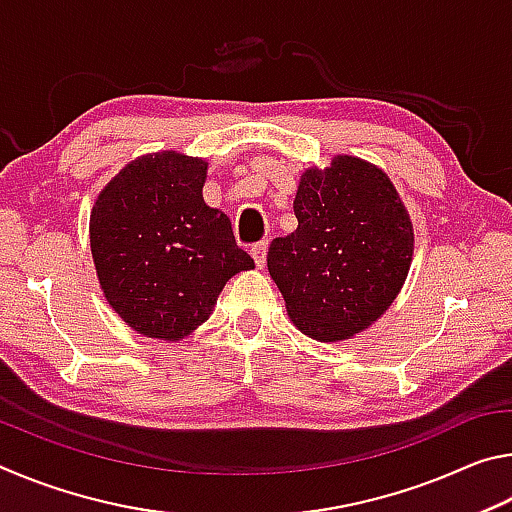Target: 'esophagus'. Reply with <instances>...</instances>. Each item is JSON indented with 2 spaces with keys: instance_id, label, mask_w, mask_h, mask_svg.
Here are the masks:
<instances>
[{
  "instance_id": "1",
  "label": "esophagus",
  "mask_w": 512,
  "mask_h": 512,
  "mask_svg": "<svg viewBox=\"0 0 512 512\" xmlns=\"http://www.w3.org/2000/svg\"><path fill=\"white\" fill-rule=\"evenodd\" d=\"M266 253H268V244H266V241H259V244H255L253 248H250V255H253L257 268H264V264H266Z\"/></svg>"
}]
</instances>
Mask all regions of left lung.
Here are the masks:
<instances>
[{
	"label": "left lung",
	"mask_w": 512,
	"mask_h": 512,
	"mask_svg": "<svg viewBox=\"0 0 512 512\" xmlns=\"http://www.w3.org/2000/svg\"><path fill=\"white\" fill-rule=\"evenodd\" d=\"M298 228L268 248V273L302 334L343 341L391 307L409 273L413 225L391 178L336 155L307 169L293 201Z\"/></svg>",
	"instance_id": "1"
}]
</instances>
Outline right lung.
Masks as SVG:
<instances>
[{"mask_svg":"<svg viewBox=\"0 0 512 512\" xmlns=\"http://www.w3.org/2000/svg\"><path fill=\"white\" fill-rule=\"evenodd\" d=\"M207 164L164 151L128 164L90 214L94 266L135 332L178 341L212 314L232 275L255 268L230 219L205 205Z\"/></svg>","mask_w":512,"mask_h":512,"instance_id":"obj_1","label":"right lung"}]
</instances>
